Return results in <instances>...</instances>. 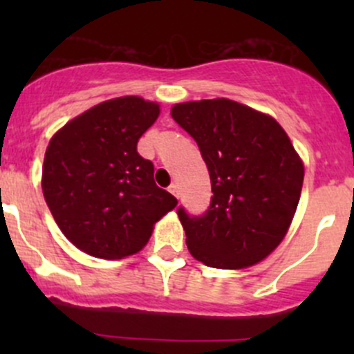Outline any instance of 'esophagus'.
<instances>
[{
  "label": "esophagus",
  "instance_id": "34e87169",
  "mask_svg": "<svg viewBox=\"0 0 354 354\" xmlns=\"http://www.w3.org/2000/svg\"><path fill=\"white\" fill-rule=\"evenodd\" d=\"M167 190H169L171 192V194H173L174 195V197H180V188H178V185H171V187L169 188H167Z\"/></svg>",
  "mask_w": 354,
  "mask_h": 354
}]
</instances>
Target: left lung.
Returning <instances> with one entry per match:
<instances>
[{
  "instance_id": "obj_1",
  "label": "left lung",
  "mask_w": 354,
  "mask_h": 354,
  "mask_svg": "<svg viewBox=\"0 0 354 354\" xmlns=\"http://www.w3.org/2000/svg\"><path fill=\"white\" fill-rule=\"evenodd\" d=\"M173 120L197 142L212 187L209 209L178 207L192 255L216 269H241L283 241L298 207L303 164L274 118L230 99L183 102Z\"/></svg>"
}]
</instances>
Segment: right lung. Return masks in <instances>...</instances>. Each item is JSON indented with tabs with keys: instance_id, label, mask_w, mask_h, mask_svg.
<instances>
[{
	"instance_id": "add662e5",
	"label": "right lung",
	"mask_w": 354,
	"mask_h": 354,
	"mask_svg": "<svg viewBox=\"0 0 354 354\" xmlns=\"http://www.w3.org/2000/svg\"><path fill=\"white\" fill-rule=\"evenodd\" d=\"M159 116L156 102L111 99L65 124L42 166L46 203L63 234L106 260L133 255L178 200L154 181V164L137 142Z\"/></svg>"
}]
</instances>
